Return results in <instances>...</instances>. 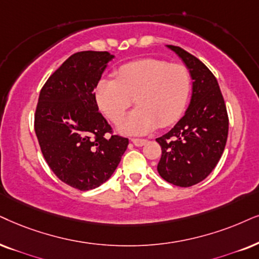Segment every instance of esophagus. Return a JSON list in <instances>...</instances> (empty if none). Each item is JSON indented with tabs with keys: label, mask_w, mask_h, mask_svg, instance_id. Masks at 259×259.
I'll use <instances>...</instances> for the list:
<instances>
[{
	"label": "esophagus",
	"mask_w": 259,
	"mask_h": 259,
	"mask_svg": "<svg viewBox=\"0 0 259 259\" xmlns=\"http://www.w3.org/2000/svg\"><path fill=\"white\" fill-rule=\"evenodd\" d=\"M132 142L135 145L136 147H142L147 143V140H142V139H133Z\"/></svg>",
	"instance_id": "esophagus-1"
}]
</instances>
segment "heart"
<instances>
[{
	"mask_svg": "<svg viewBox=\"0 0 259 259\" xmlns=\"http://www.w3.org/2000/svg\"><path fill=\"white\" fill-rule=\"evenodd\" d=\"M191 76L184 64L145 58L124 64L116 80L101 78L97 84L98 106L113 123L123 119L135 99L137 107L120 123L127 135H145L155 127L175 123L184 111Z\"/></svg>",
	"mask_w": 259,
	"mask_h": 259,
	"instance_id": "obj_1",
	"label": "heart"
}]
</instances>
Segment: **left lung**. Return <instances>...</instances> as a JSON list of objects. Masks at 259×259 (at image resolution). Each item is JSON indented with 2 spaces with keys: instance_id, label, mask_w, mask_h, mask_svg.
Segmentation results:
<instances>
[{
  "instance_id": "1",
  "label": "left lung",
  "mask_w": 259,
  "mask_h": 259,
  "mask_svg": "<svg viewBox=\"0 0 259 259\" xmlns=\"http://www.w3.org/2000/svg\"><path fill=\"white\" fill-rule=\"evenodd\" d=\"M166 47L176 52L189 69L192 93L183 118L156 139L162 150L158 172L166 182L188 188L207 178L218 165L227 142L228 116L211 71L184 49Z\"/></svg>"
}]
</instances>
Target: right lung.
Returning <instances> with one entry per match:
<instances>
[{
    "label": "right lung",
    "instance_id": "right-lung-1",
    "mask_svg": "<svg viewBox=\"0 0 259 259\" xmlns=\"http://www.w3.org/2000/svg\"><path fill=\"white\" fill-rule=\"evenodd\" d=\"M113 58L106 51L76 52L39 94L34 130L44 159L62 182L81 191L109 181L129 145L124 137L105 136L111 126L94 94Z\"/></svg>",
    "mask_w": 259,
    "mask_h": 259
}]
</instances>
